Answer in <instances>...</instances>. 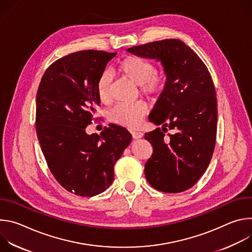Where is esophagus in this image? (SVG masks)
I'll list each match as a JSON object with an SVG mask.
<instances>
[{"label":"esophagus","instance_id":"obj_1","mask_svg":"<svg viewBox=\"0 0 252 252\" xmlns=\"http://www.w3.org/2000/svg\"><path fill=\"white\" fill-rule=\"evenodd\" d=\"M131 135H132V138L138 139V138H141L143 134L140 131H131Z\"/></svg>","mask_w":252,"mask_h":252}]
</instances>
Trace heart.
<instances>
[{
    "label": "heart",
    "instance_id": "heart-1",
    "mask_svg": "<svg viewBox=\"0 0 252 252\" xmlns=\"http://www.w3.org/2000/svg\"><path fill=\"white\" fill-rule=\"evenodd\" d=\"M118 70L126 79L137 85L140 94L148 98L158 96L166 85L164 74L157 71L152 62L138 56L129 55L124 58L118 64ZM112 83V75L107 71H104L97 79L96 93L99 100L103 103L111 100ZM147 111V105L142 102L121 103L113 107L109 116L111 121L118 125L135 127L140 125Z\"/></svg>",
    "mask_w": 252,
    "mask_h": 252
}]
</instances>
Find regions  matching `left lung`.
I'll return each mask as SVG.
<instances>
[{"label":"left lung","mask_w":252,"mask_h":252,"mask_svg":"<svg viewBox=\"0 0 252 252\" xmlns=\"http://www.w3.org/2000/svg\"><path fill=\"white\" fill-rule=\"evenodd\" d=\"M127 52L160 61L166 75L165 88L149 117L162 128L145 134L153 146L146 177L159 191L188 190L205 172L217 140L218 99L211 76L201 59L181 40L148 43ZM168 128L173 133L165 135Z\"/></svg>","instance_id":"8db88e82"}]
</instances>
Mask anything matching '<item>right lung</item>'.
I'll use <instances>...</instances> for the list:
<instances>
[{"label": "right lung", "instance_id": "add662e5", "mask_svg": "<svg viewBox=\"0 0 252 252\" xmlns=\"http://www.w3.org/2000/svg\"><path fill=\"white\" fill-rule=\"evenodd\" d=\"M117 53L81 51L53 63L37 93L35 129L57 182L76 195L91 197L114 182V165L131 140L126 128L110 125L88 134L100 100L96 82Z\"/></svg>", "mask_w": 252, "mask_h": 252}]
</instances>
